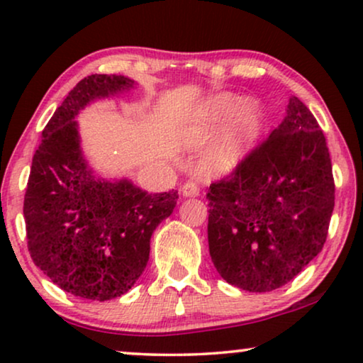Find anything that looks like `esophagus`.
I'll list each match as a JSON object with an SVG mask.
<instances>
[{
	"instance_id": "obj_1",
	"label": "esophagus",
	"mask_w": 363,
	"mask_h": 363,
	"mask_svg": "<svg viewBox=\"0 0 363 363\" xmlns=\"http://www.w3.org/2000/svg\"><path fill=\"white\" fill-rule=\"evenodd\" d=\"M182 195L185 198H195V196L200 195V188H198L196 183L188 182L182 186Z\"/></svg>"
}]
</instances>
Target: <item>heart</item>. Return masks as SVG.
<instances>
[{
  "label": "heart",
  "mask_w": 363,
  "mask_h": 363,
  "mask_svg": "<svg viewBox=\"0 0 363 363\" xmlns=\"http://www.w3.org/2000/svg\"><path fill=\"white\" fill-rule=\"evenodd\" d=\"M221 137L208 150L203 167L208 175H230L246 160L264 132L266 113L261 102L221 92L198 104L178 130L186 150H200L225 125Z\"/></svg>",
  "instance_id": "1"
}]
</instances>
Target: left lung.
I'll return each mask as SVG.
<instances>
[{
    "instance_id": "8db88e82",
    "label": "left lung",
    "mask_w": 363,
    "mask_h": 363,
    "mask_svg": "<svg viewBox=\"0 0 363 363\" xmlns=\"http://www.w3.org/2000/svg\"><path fill=\"white\" fill-rule=\"evenodd\" d=\"M335 185L324 133L292 96L286 117L228 178L208 190V245L230 284L269 292L322 251Z\"/></svg>"
}]
</instances>
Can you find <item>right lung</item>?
I'll return each instance as SVG.
<instances>
[{
	"mask_svg": "<svg viewBox=\"0 0 363 363\" xmlns=\"http://www.w3.org/2000/svg\"><path fill=\"white\" fill-rule=\"evenodd\" d=\"M133 86L116 74L84 77L44 127L33 157L23 208L29 255L54 284L82 299L102 302L132 289L153 231L178 200L175 190L152 195L127 178L99 177L82 153L79 112Z\"/></svg>",
	"mask_w": 363,
	"mask_h": 363,
	"instance_id": "add662e5",
	"label": "right lung"
}]
</instances>
